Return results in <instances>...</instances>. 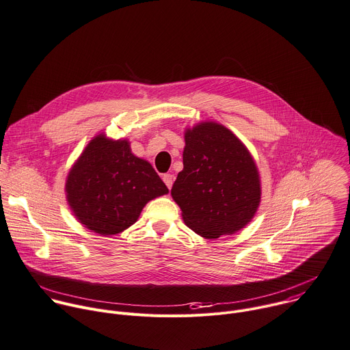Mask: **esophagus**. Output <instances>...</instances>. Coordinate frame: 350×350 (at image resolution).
Masks as SVG:
<instances>
[{"label":"esophagus","mask_w":350,"mask_h":350,"mask_svg":"<svg viewBox=\"0 0 350 350\" xmlns=\"http://www.w3.org/2000/svg\"><path fill=\"white\" fill-rule=\"evenodd\" d=\"M163 181H165V184H166V187L170 189L172 188V185H173V181H174V176L173 174H170V173H166V174H163Z\"/></svg>","instance_id":"obj_1"}]
</instances>
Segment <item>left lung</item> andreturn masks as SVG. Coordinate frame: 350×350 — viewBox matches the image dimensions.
<instances>
[{
    "label": "left lung",
    "instance_id": "8db88e82",
    "mask_svg": "<svg viewBox=\"0 0 350 350\" xmlns=\"http://www.w3.org/2000/svg\"><path fill=\"white\" fill-rule=\"evenodd\" d=\"M184 169L172 196L188 228L206 239L245 228L261 202L256 162L246 146L225 126L200 122L185 131Z\"/></svg>",
    "mask_w": 350,
    "mask_h": 350
}]
</instances>
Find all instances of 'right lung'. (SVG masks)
Instances as JSON below:
<instances>
[{"mask_svg":"<svg viewBox=\"0 0 350 350\" xmlns=\"http://www.w3.org/2000/svg\"><path fill=\"white\" fill-rule=\"evenodd\" d=\"M169 189L128 140L97 135L68 172L66 196L75 218L103 237L133 225L143 207Z\"/></svg>","mask_w":350,"mask_h":350,"instance_id":"obj_1","label":"right lung"}]
</instances>
